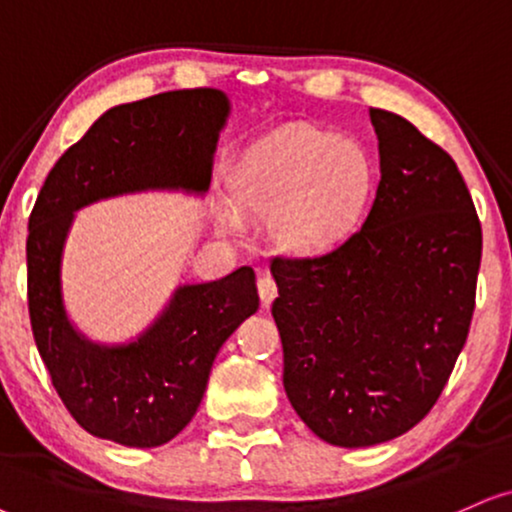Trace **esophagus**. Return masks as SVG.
Wrapping results in <instances>:
<instances>
[{
  "mask_svg": "<svg viewBox=\"0 0 512 512\" xmlns=\"http://www.w3.org/2000/svg\"><path fill=\"white\" fill-rule=\"evenodd\" d=\"M258 296H261V304L263 306L273 304V299L277 296V285H275V280L268 273L258 275Z\"/></svg>",
  "mask_w": 512,
  "mask_h": 512,
  "instance_id": "obj_1",
  "label": "esophagus"
}]
</instances>
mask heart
Returning <instances> with one entry per match:
<instances>
[{"label": "heart", "mask_w": 512, "mask_h": 512, "mask_svg": "<svg viewBox=\"0 0 512 512\" xmlns=\"http://www.w3.org/2000/svg\"><path fill=\"white\" fill-rule=\"evenodd\" d=\"M372 163L358 142L320 130H280L239 161L232 197L239 211L270 216V235L287 251H318L361 216ZM223 220L235 225V213Z\"/></svg>", "instance_id": "1"}]
</instances>
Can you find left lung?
<instances>
[{
    "instance_id": "8db88e82",
    "label": "left lung",
    "mask_w": 512,
    "mask_h": 512,
    "mask_svg": "<svg viewBox=\"0 0 512 512\" xmlns=\"http://www.w3.org/2000/svg\"><path fill=\"white\" fill-rule=\"evenodd\" d=\"M380 185L334 249L273 258L285 391L308 430L361 449L430 413L468 339L482 225L456 161L396 113L370 109Z\"/></svg>"
}]
</instances>
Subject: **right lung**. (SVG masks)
<instances>
[{"label": "right lung", "instance_id": "add662e5", "mask_svg": "<svg viewBox=\"0 0 512 512\" xmlns=\"http://www.w3.org/2000/svg\"><path fill=\"white\" fill-rule=\"evenodd\" d=\"M230 99L213 87L113 106L49 170L28 220V308L56 394L94 437L154 449L197 413L220 346L258 311L249 266L180 285L159 318L125 344H99L68 318L61 258L75 211L121 194H206Z\"/></svg>", "mask_w": 512, "mask_h": 512}]
</instances>
